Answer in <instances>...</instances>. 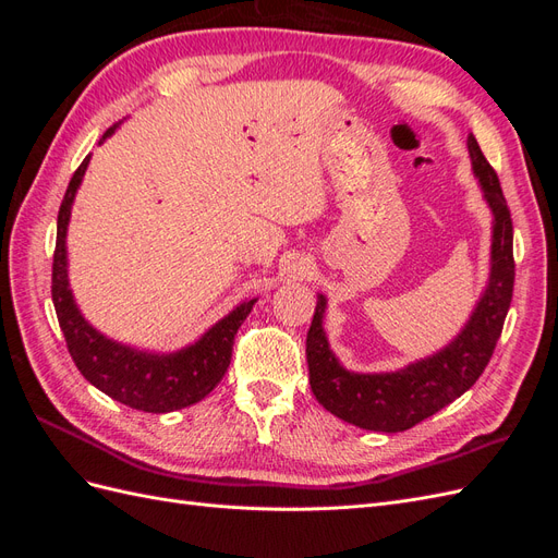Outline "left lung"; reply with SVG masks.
<instances>
[{
  "label": "left lung",
  "instance_id": "8db88e82",
  "mask_svg": "<svg viewBox=\"0 0 558 558\" xmlns=\"http://www.w3.org/2000/svg\"><path fill=\"white\" fill-rule=\"evenodd\" d=\"M468 154L472 174L477 177L494 214L492 269L475 310L447 347L396 373H351L328 344L324 330L328 300L318 293L307 332L310 384L316 400L347 424L375 433L408 430L461 398L492 361L514 289L512 218L494 167L486 162L472 134L468 137Z\"/></svg>",
  "mask_w": 558,
  "mask_h": 558
}]
</instances>
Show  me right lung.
Masks as SVG:
<instances>
[{
    "mask_svg": "<svg viewBox=\"0 0 558 558\" xmlns=\"http://www.w3.org/2000/svg\"><path fill=\"white\" fill-rule=\"evenodd\" d=\"M116 130L109 128L105 137ZM90 156L81 162L58 214V240L53 253V305L64 332L66 349L78 367L95 388L109 398L128 404L132 410L167 414L207 398L214 386L223 379L232 359L234 335H238L244 318L251 314L256 298L244 300L228 316L214 324L197 342L172 353L142 351L111 340L83 318L66 277V226H70L72 205L83 174L88 170Z\"/></svg>",
    "mask_w": 558,
    "mask_h": 558,
    "instance_id": "1",
    "label": "right lung"
}]
</instances>
